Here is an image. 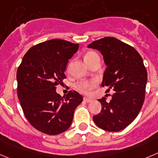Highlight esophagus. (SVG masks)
<instances>
[{
	"label": "esophagus",
	"instance_id": "1",
	"mask_svg": "<svg viewBox=\"0 0 158 158\" xmlns=\"http://www.w3.org/2000/svg\"><path fill=\"white\" fill-rule=\"evenodd\" d=\"M84 101L86 102H91V101H92V98H90L88 97H85L84 98Z\"/></svg>",
	"mask_w": 158,
	"mask_h": 158
}]
</instances>
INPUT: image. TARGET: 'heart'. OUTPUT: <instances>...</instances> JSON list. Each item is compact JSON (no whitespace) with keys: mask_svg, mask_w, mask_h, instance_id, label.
<instances>
[{"mask_svg":"<svg viewBox=\"0 0 158 158\" xmlns=\"http://www.w3.org/2000/svg\"><path fill=\"white\" fill-rule=\"evenodd\" d=\"M97 54L94 52H88L85 55V60L87 63L89 62L90 60L93 58ZM97 85V81L94 80H81L75 84L74 87L79 92L82 94H88L91 93V91L94 89Z\"/></svg>","mask_w":158,"mask_h":158,"instance_id":"heart-1","label":"heart"}]
</instances>
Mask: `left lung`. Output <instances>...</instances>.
<instances>
[{
  "label": "left lung",
  "mask_w": 158,
  "mask_h": 158,
  "mask_svg": "<svg viewBox=\"0 0 158 158\" xmlns=\"http://www.w3.org/2000/svg\"><path fill=\"white\" fill-rule=\"evenodd\" d=\"M88 48L101 52L107 65L102 86L113 88L112 100L99 99L100 113L93 116L94 123L106 131L117 132L136 118L145 98L148 72L139 52L130 45L113 37L92 42Z\"/></svg>",
  "instance_id": "1"
}]
</instances>
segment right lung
Segmentation results:
<instances>
[{"label": "right lung", "mask_w": 158, "mask_h": 158, "mask_svg": "<svg viewBox=\"0 0 158 158\" xmlns=\"http://www.w3.org/2000/svg\"><path fill=\"white\" fill-rule=\"evenodd\" d=\"M78 46L57 39L39 43L28 49L18 68L21 106L30 124L42 133L57 135L68 130L75 109L83 101L76 91H70L65 97L56 92Z\"/></svg>", "instance_id": "right-lung-1"}]
</instances>
